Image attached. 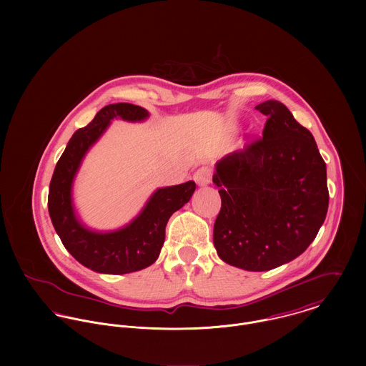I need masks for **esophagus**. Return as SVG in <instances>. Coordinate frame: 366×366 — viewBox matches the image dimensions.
Returning a JSON list of instances; mask_svg holds the SVG:
<instances>
[{
	"instance_id": "1",
	"label": "esophagus",
	"mask_w": 366,
	"mask_h": 366,
	"mask_svg": "<svg viewBox=\"0 0 366 366\" xmlns=\"http://www.w3.org/2000/svg\"><path fill=\"white\" fill-rule=\"evenodd\" d=\"M211 169L209 166H202L200 169H197V172L194 173V182L199 184V186H207L211 183Z\"/></svg>"
}]
</instances>
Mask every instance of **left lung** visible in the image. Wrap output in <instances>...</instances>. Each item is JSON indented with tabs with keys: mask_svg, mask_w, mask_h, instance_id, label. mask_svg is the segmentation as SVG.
<instances>
[{
	"mask_svg": "<svg viewBox=\"0 0 366 366\" xmlns=\"http://www.w3.org/2000/svg\"><path fill=\"white\" fill-rule=\"evenodd\" d=\"M255 108L267 117L262 138L215 163L221 209L212 241L225 263L264 272L309 248L327 215L328 189L312 132L280 102Z\"/></svg>",
	"mask_w": 366,
	"mask_h": 366,
	"instance_id": "obj_1",
	"label": "left lung"
}]
</instances>
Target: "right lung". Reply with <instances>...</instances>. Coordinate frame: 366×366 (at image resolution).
<instances>
[{
	"label": "right lung",
	"mask_w": 366,
	"mask_h": 366,
	"mask_svg": "<svg viewBox=\"0 0 366 366\" xmlns=\"http://www.w3.org/2000/svg\"><path fill=\"white\" fill-rule=\"evenodd\" d=\"M148 117L149 112L139 105H105L87 127L73 134L53 172L48 196L53 227L70 255L99 273L124 274L151 266L163 247L170 215L189 203L196 190L193 180L159 187L129 224L114 231L92 229L77 217L73 183L90 148L103 137L114 118L142 122Z\"/></svg>",
	"instance_id": "obj_1"
}]
</instances>
